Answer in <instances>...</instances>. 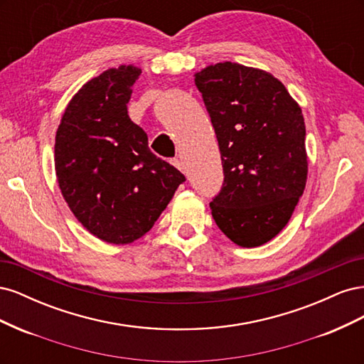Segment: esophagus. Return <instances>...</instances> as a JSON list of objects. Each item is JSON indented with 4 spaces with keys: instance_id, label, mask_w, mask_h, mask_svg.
Listing matches in <instances>:
<instances>
[{
    "instance_id": "obj_1",
    "label": "esophagus",
    "mask_w": 364,
    "mask_h": 364,
    "mask_svg": "<svg viewBox=\"0 0 364 364\" xmlns=\"http://www.w3.org/2000/svg\"><path fill=\"white\" fill-rule=\"evenodd\" d=\"M171 164H173L174 167L178 168V170H181V171H185V164H183V161H182L181 158H174V159H171Z\"/></svg>"
}]
</instances>
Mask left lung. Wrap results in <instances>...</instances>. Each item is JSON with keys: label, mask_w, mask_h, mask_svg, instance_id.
I'll return each instance as SVG.
<instances>
[{"label": "left lung", "mask_w": 364, "mask_h": 364, "mask_svg": "<svg viewBox=\"0 0 364 364\" xmlns=\"http://www.w3.org/2000/svg\"><path fill=\"white\" fill-rule=\"evenodd\" d=\"M218 141L225 181L209 203L241 247L277 237L304 194L305 123L285 86L258 68L222 62L194 74Z\"/></svg>", "instance_id": "1"}]
</instances>
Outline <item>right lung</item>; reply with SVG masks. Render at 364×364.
I'll use <instances>...</instances> for the list:
<instances>
[{
    "label": "right lung",
    "mask_w": 364,
    "mask_h": 364,
    "mask_svg": "<svg viewBox=\"0 0 364 364\" xmlns=\"http://www.w3.org/2000/svg\"><path fill=\"white\" fill-rule=\"evenodd\" d=\"M141 70L109 68L86 82L62 115L54 144L59 188L92 235L127 245L147 234L185 176L153 155L127 103Z\"/></svg>",
    "instance_id": "add662e5"
}]
</instances>
